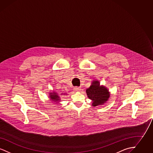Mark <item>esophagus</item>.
<instances>
[{"instance_id":"esophagus-1","label":"esophagus","mask_w":153,"mask_h":153,"mask_svg":"<svg viewBox=\"0 0 153 153\" xmlns=\"http://www.w3.org/2000/svg\"><path fill=\"white\" fill-rule=\"evenodd\" d=\"M74 91H77V92H79V91H80L81 90V88L80 87H76L74 88Z\"/></svg>"}]
</instances>
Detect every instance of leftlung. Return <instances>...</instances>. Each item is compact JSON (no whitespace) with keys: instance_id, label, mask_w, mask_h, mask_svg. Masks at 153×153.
Returning <instances> with one entry per match:
<instances>
[{"instance_id":"obj_1","label":"left lung","mask_w":153,"mask_h":153,"mask_svg":"<svg viewBox=\"0 0 153 153\" xmlns=\"http://www.w3.org/2000/svg\"><path fill=\"white\" fill-rule=\"evenodd\" d=\"M86 93L88 98L92 100L93 107L105 104L108 101L111 95L108 88L100 85L98 80L92 81L89 88L86 89Z\"/></svg>"}]
</instances>
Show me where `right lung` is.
Segmentation results:
<instances>
[{
	"mask_svg": "<svg viewBox=\"0 0 153 153\" xmlns=\"http://www.w3.org/2000/svg\"><path fill=\"white\" fill-rule=\"evenodd\" d=\"M49 98L51 102H56V104H59V102L61 100L60 96L62 95L65 96V95H67L66 93H61V94H59V93H58L56 91H51V92H49Z\"/></svg>",
	"mask_w": 153,
	"mask_h": 153,
	"instance_id": "1",
	"label": "right lung"
}]
</instances>
